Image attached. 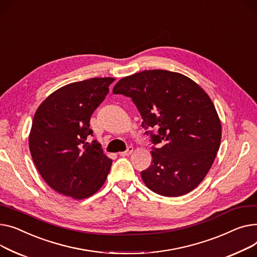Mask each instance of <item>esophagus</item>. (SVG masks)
Returning a JSON list of instances; mask_svg holds the SVG:
<instances>
[{
	"label": "esophagus",
	"instance_id": "esophagus-1",
	"mask_svg": "<svg viewBox=\"0 0 257 257\" xmlns=\"http://www.w3.org/2000/svg\"><path fill=\"white\" fill-rule=\"evenodd\" d=\"M133 150H134V148L132 147V146H128L127 147V149L125 150V152H122V153H119V156H121V157H125V156H130L132 153H133Z\"/></svg>",
	"mask_w": 257,
	"mask_h": 257
}]
</instances>
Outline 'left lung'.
Segmentation results:
<instances>
[{
  "label": "left lung",
  "mask_w": 257,
  "mask_h": 257,
  "mask_svg": "<svg viewBox=\"0 0 257 257\" xmlns=\"http://www.w3.org/2000/svg\"><path fill=\"white\" fill-rule=\"evenodd\" d=\"M113 93L132 98L153 143L152 165L141 172L146 187L167 197L197 187L212 167L222 134L204 90L182 73L154 69L121 79Z\"/></svg>",
  "instance_id": "8db88e82"
}]
</instances>
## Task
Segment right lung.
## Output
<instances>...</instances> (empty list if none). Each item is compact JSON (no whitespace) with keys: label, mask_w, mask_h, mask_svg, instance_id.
<instances>
[{"label":"right lung","mask_w":257,"mask_h":257,"mask_svg":"<svg viewBox=\"0 0 257 257\" xmlns=\"http://www.w3.org/2000/svg\"><path fill=\"white\" fill-rule=\"evenodd\" d=\"M114 81L92 78L68 84L52 93L34 115L30 152L45 183L60 194L84 199L107 179L112 160L96 140H88L93 136L90 117Z\"/></svg>","instance_id":"add662e5"}]
</instances>
